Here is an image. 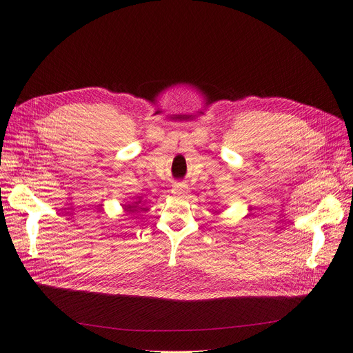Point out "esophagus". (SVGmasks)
<instances>
[{"label": "esophagus", "mask_w": 353, "mask_h": 353, "mask_svg": "<svg viewBox=\"0 0 353 353\" xmlns=\"http://www.w3.org/2000/svg\"><path fill=\"white\" fill-rule=\"evenodd\" d=\"M173 194H176V196H186V194L189 193V186L185 185V183H176L172 189Z\"/></svg>", "instance_id": "1"}]
</instances>
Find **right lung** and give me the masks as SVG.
I'll list each match as a JSON object with an SVG mask.
<instances>
[{"label": "right lung", "mask_w": 353, "mask_h": 353, "mask_svg": "<svg viewBox=\"0 0 353 353\" xmlns=\"http://www.w3.org/2000/svg\"><path fill=\"white\" fill-rule=\"evenodd\" d=\"M141 201H138V202H135V203H132V205H123V210L126 211V212H134L135 211V205H138Z\"/></svg>", "instance_id": "right-lung-1"}]
</instances>
